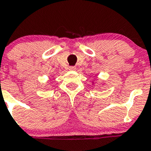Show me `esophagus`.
I'll return each instance as SVG.
<instances>
[{"label": "esophagus", "instance_id": "34e87169", "mask_svg": "<svg viewBox=\"0 0 151 151\" xmlns=\"http://www.w3.org/2000/svg\"><path fill=\"white\" fill-rule=\"evenodd\" d=\"M69 69H70V70H72V71H74V70H76V66H70V67H69Z\"/></svg>", "mask_w": 151, "mask_h": 151}]
</instances>
